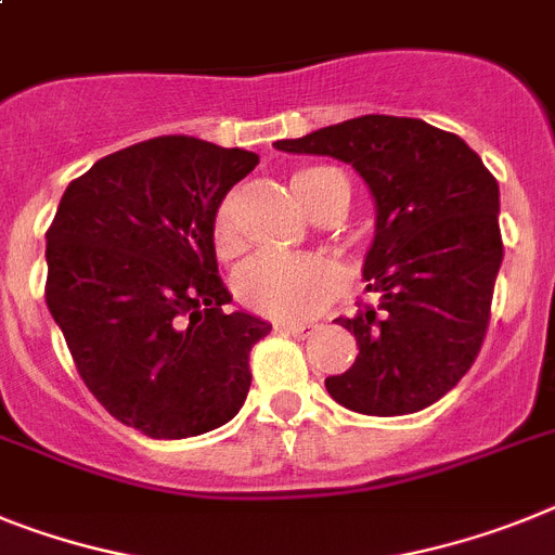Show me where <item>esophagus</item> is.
I'll return each instance as SVG.
<instances>
[{
    "mask_svg": "<svg viewBox=\"0 0 555 555\" xmlns=\"http://www.w3.org/2000/svg\"><path fill=\"white\" fill-rule=\"evenodd\" d=\"M276 330H279V333L293 335V338H301V341L313 335V327H307V324H291V321H279Z\"/></svg>",
    "mask_w": 555,
    "mask_h": 555,
    "instance_id": "obj_1",
    "label": "esophagus"
}]
</instances>
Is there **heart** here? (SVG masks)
Here are the masks:
<instances>
[{
  "instance_id": "b5f03b06",
  "label": "heart",
  "mask_w": 555,
  "mask_h": 555,
  "mask_svg": "<svg viewBox=\"0 0 555 555\" xmlns=\"http://www.w3.org/2000/svg\"><path fill=\"white\" fill-rule=\"evenodd\" d=\"M333 169H301L291 177V185L301 206L310 214L330 199ZM214 250L231 256L240 248L236 236L234 199H222L211 222ZM344 268L327 254L279 256L259 254L242 264L234 276V296L242 307L268 319L305 321L321 313L341 293Z\"/></svg>"
}]
</instances>
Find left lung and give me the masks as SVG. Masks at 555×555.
<instances>
[{
	"label": "left lung",
	"mask_w": 555,
	"mask_h": 555,
	"mask_svg": "<svg viewBox=\"0 0 555 555\" xmlns=\"http://www.w3.org/2000/svg\"><path fill=\"white\" fill-rule=\"evenodd\" d=\"M279 152L349 163L375 199L364 259L375 307L338 319L358 358L324 380L330 398L361 414L431 406L472 370L502 264L500 185L463 138L417 118L361 115Z\"/></svg>",
	"instance_id": "obj_1"
}]
</instances>
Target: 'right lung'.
I'll use <instances>...</instances> for the list:
<instances>
[{"label":"right lung","mask_w":555,"mask_h":555,"mask_svg":"<svg viewBox=\"0 0 555 555\" xmlns=\"http://www.w3.org/2000/svg\"><path fill=\"white\" fill-rule=\"evenodd\" d=\"M256 163L169 134L101 157L59 203L48 310L87 389L141 435H206L248 398L250 347L270 324L225 313L211 222Z\"/></svg>","instance_id":"right-lung-1"}]
</instances>
